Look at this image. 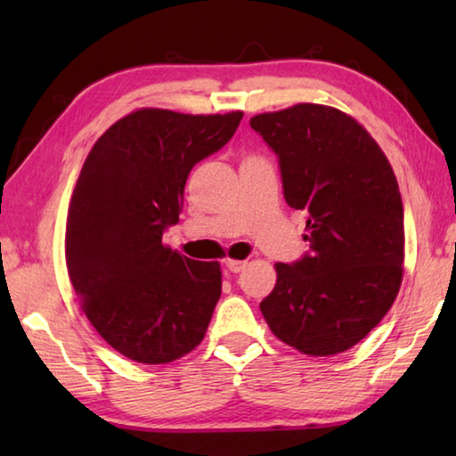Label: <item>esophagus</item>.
<instances>
[{
	"mask_svg": "<svg viewBox=\"0 0 456 456\" xmlns=\"http://www.w3.org/2000/svg\"><path fill=\"white\" fill-rule=\"evenodd\" d=\"M245 265H247V261H237V259H227L225 261V267L229 269V272H233V273L243 272Z\"/></svg>",
	"mask_w": 456,
	"mask_h": 456,
	"instance_id": "esophagus-1",
	"label": "esophagus"
}]
</instances>
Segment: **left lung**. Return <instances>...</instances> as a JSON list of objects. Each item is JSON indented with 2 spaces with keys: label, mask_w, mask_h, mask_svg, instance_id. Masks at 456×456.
Here are the masks:
<instances>
[{
  "label": "left lung",
  "mask_w": 456,
  "mask_h": 456,
  "mask_svg": "<svg viewBox=\"0 0 456 456\" xmlns=\"http://www.w3.org/2000/svg\"><path fill=\"white\" fill-rule=\"evenodd\" d=\"M251 128L277 154L283 197L305 211L310 251L275 264L259 304L273 334L310 356L366 338L395 304L404 264V209L395 171L368 130L342 110L296 104Z\"/></svg>",
  "instance_id": "8db88e82"
}]
</instances>
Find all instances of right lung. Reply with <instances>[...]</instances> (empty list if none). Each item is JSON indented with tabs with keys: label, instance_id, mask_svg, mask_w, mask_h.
<instances>
[{
	"label": "right lung",
	"instance_id": "1",
	"mask_svg": "<svg viewBox=\"0 0 456 456\" xmlns=\"http://www.w3.org/2000/svg\"><path fill=\"white\" fill-rule=\"evenodd\" d=\"M241 118L141 108L92 146L68 207L66 265L86 318L122 356L167 364L205 338L221 267L173 251L163 233L179 221L191 168Z\"/></svg>",
	"mask_w": 456,
	"mask_h": 456
}]
</instances>
